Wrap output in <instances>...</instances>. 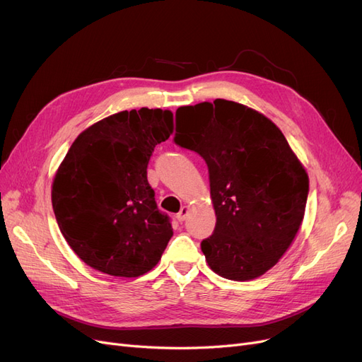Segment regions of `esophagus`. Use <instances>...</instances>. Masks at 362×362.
I'll return each mask as SVG.
<instances>
[{"label": "esophagus", "instance_id": "obj_1", "mask_svg": "<svg viewBox=\"0 0 362 362\" xmlns=\"http://www.w3.org/2000/svg\"><path fill=\"white\" fill-rule=\"evenodd\" d=\"M188 213H189V207L188 206H183L182 209H180V211L177 213V221L179 222H183L186 218H188Z\"/></svg>", "mask_w": 362, "mask_h": 362}]
</instances>
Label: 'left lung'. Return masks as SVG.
<instances>
[{"mask_svg":"<svg viewBox=\"0 0 362 362\" xmlns=\"http://www.w3.org/2000/svg\"><path fill=\"white\" fill-rule=\"evenodd\" d=\"M174 143L209 168L216 225L202 250L210 269L237 282L269 272L296 238L309 195V177L282 131L257 110L218 98L179 107Z\"/></svg>","mask_w":362,"mask_h":362,"instance_id":"8db88e82","label":"left lung"}]
</instances>
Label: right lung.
Returning a JSON list of instances; mask_svg holds the SVG:
<instances>
[{"instance_id":"obj_1","label":"right lung","mask_w":362,"mask_h":362,"mask_svg":"<svg viewBox=\"0 0 362 362\" xmlns=\"http://www.w3.org/2000/svg\"><path fill=\"white\" fill-rule=\"evenodd\" d=\"M173 132V113L119 112L85 129L52 186L59 230L76 255L110 276L139 277L158 264L173 228L147 182L155 146Z\"/></svg>"}]
</instances>
